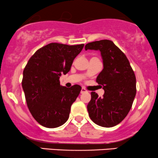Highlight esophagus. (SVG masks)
<instances>
[{
  "label": "esophagus",
  "instance_id": "34e87169",
  "mask_svg": "<svg viewBox=\"0 0 158 158\" xmlns=\"http://www.w3.org/2000/svg\"><path fill=\"white\" fill-rule=\"evenodd\" d=\"M86 92H87V90H85V88H81V94H84V93H86Z\"/></svg>",
  "mask_w": 158,
  "mask_h": 158
}]
</instances>
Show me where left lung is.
I'll return each instance as SVG.
<instances>
[{
	"instance_id": "8db88e82",
	"label": "left lung",
	"mask_w": 158,
	"mask_h": 158,
	"mask_svg": "<svg viewBox=\"0 0 158 158\" xmlns=\"http://www.w3.org/2000/svg\"><path fill=\"white\" fill-rule=\"evenodd\" d=\"M85 50L100 51L103 69L97 82L105 90L103 97L91 92L88 108L90 118L99 126L110 128L122 122L131 109L136 95V77L123 52L110 40L88 43Z\"/></svg>"
}]
</instances>
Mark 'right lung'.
Listing matches in <instances>:
<instances>
[{"label": "right lung", "mask_w": 158, "mask_h": 158, "mask_svg": "<svg viewBox=\"0 0 158 158\" xmlns=\"http://www.w3.org/2000/svg\"><path fill=\"white\" fill-rule=\"evenodd\" d=\"M83 47L50 43L38 50L27 62L22 88L30 113L42 126L57 128L68 119L70 107L81 88L79 85L70 88L61 86L59 78L70 71Z\"/></svg>", "instance_id": "1"}]
</instances>
